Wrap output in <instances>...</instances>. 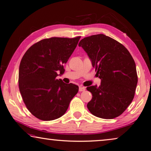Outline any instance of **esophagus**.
I'll list each match as a JSON object with an SVG mask.
<instances>
[{"instance_id": "esophagus-1", "label": "esophagus", "mask_w": 151, "mask_h": 151, "mask_svg": "<svg viewBox=\"0 0 151 151\" xmlns=\"http://www.w3.org/2000/svg\"><path fill=\"white\" fill-rule=\"evenodd\" d=\"M86 90V88L83 86H79V91L80 92H82V91H84Z\"/></svg>"}]
</instances>
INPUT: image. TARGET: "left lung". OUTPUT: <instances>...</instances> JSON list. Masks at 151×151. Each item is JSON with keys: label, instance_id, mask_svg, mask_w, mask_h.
<instances>
[{"label": "left lung", "instance_id": "1", "mask_svg": "<svg viewBox=\"0 0 151 151\" xmlns=\"http://www.w3.org/2000/svg\"><path fill=\"white\" fill-rule=\"evenodd\" d=\"M86 52L100 86L87 87L92 99L87 107L96 117L113 119L132 102L138 83L134 59L122 44L103 34L83 38L78 44Z\"/></svg>", "mask_w": 151, "mask_h": 151}]
</instances>
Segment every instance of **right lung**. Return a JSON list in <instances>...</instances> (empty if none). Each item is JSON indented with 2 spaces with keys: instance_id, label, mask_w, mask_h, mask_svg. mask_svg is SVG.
I'll return each instance as SVG.
<instances>
[{
  "instance_id": "obj_1",
  "label": "right lung",
  "mask_w": 151,
  "mask_h": 151,
  "mask_svg": "<svg viewBox=\"0 0 151 151\" xmlns=\"http://www.w3.org/2000/svg\"><path fill=\"white\" fill-rule=\"evenodd\" d=\"M80 37H52L31 46L21 60L19 90L30 113L41 120L57 119L67 111L78 86L57 79L75 50Z\"/></svg>"
}]
</instances>
